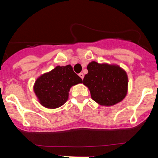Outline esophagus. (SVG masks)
Here are the masks:
<instances>
[{
    "label": "esophagus",
    "instance_id": "obj_1",
    "mask_svg": "<svg viewBox=\"0 0 158 158\" xmlns=\"http://www.w3.org/2000/svg\"><path fill=\"white\" fill-rule=\"evenodd\" d=\"M79 76L80 77V78H81V79H83V78H84V74H83L82 73H80L79 74Z\"/></svg>",
    "mask_w": 158,
    "mask_h": 158
}]
</instances>
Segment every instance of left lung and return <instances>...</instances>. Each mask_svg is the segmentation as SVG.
<instances>
[{
    "label": "left lung",
    "mask_w": 158,
    "mask_h": 158,
    "mask_svg": "<svg viewBox=\"0 0 158 158\" xmlns=\"http://www.w3.org/2000/svg\"><path fill=\"white\" fill-rule=\"evenodd\" d=\"M83 84L89 88L91 98L101 106H111L126 97L128 90L126 72L118 65L91 61Z\"/></svg>",
    "instance_id": "1"
}]
</instances>
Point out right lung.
<instances>
[{
    "instance_id": "1",
    "label": "right lung",
    "mask_w": 158,
    "mask_h": 158,
    "mask_svg": "<svg viewBox=\"0 0 158 158\" xmlns=\"http://www.w3.org/2000/svg\"><path fill=\"white\" fill-rule=\"evenodd\" d=\"M82 83L71 65L57 66L37 79L33 89L39 102L45 108H57L67 102L73 85Z\"/></svg>"
}]
</instances>
